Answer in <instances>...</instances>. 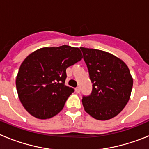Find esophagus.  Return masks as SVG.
Instances as JSON below:
<instances>
[{"mask_svg":"<svg viewBox=\"0 0 149 149\" xmlns=\"http://www.w3.org/2000/svg\"><path fill=\"white\" fill-rule=\"evenodd\" d=\"M75 92L77 93H80V92H81V88L79 87H77V88H75Z\"/></svg>","mask_w":149,"mask_h":149,"instance_id":"34e87169","label":"esophagus"}]
</instances>
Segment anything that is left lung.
Here are the masks:
<instances>
[{"mask_svg": "<svg viewBox=\"0 0 149 149\" xmlns=\"http://www.w3.org/2000/svg\"><path fill=\"white\" fill-rule=\"evenodd\" d=\"M89 69L93 92L82 99L84 110L98 120H108L124 109L130 99L133 77L125 62L101 50L81 48Z\"/></svg>", "mask_w": 149, "mask_h": 149, "instance_id": "1", "label": "left lung"}]
</instances>
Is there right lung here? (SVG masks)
Wrapping results in <instances>:
<instances>
[{
    "label": "right lung",
    "mask_w": 149,
    "mask_h": 149,
    "mask_svg": "<svg viewBox=\"0 0 149 149\" xmlns=\"http://www.w3.org/2000/svg\"><path fill=\"white\" fill-rule=\"evenodd\" d=\"M82 58L80 48L62 45L39 48L24 59L15 85L21 103L30 115L47 119L63 110L74 92L65 85L66 68Z\"/></svg>",
    "instance_id": "obj_1"
}]
</instances>
